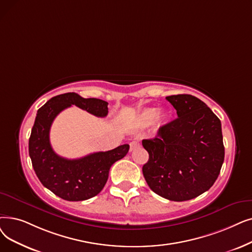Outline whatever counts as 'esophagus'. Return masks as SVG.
I'll return each instance as SVG.
<instances>
[{
    "mask_svg": "<svg viewBox=\"0 0 252 252\" xmlns=\"http://www.w3.org/2000/svg\"><path fill=\"white\" fill-rule=\"evenodd\" d=\"M139 145H140V143H139L138 141H132V142H130V143H129V150L133 151V150H134L135 148H137Z\"/></svg>",
    "mask_w": 252,
    "mask_h": 252,
    "instance_id": "1",
    "label": "esophagus"
}]
</instances>
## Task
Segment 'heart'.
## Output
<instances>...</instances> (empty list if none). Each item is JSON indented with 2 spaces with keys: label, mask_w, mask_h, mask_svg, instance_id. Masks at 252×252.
Here are the masks:
<instances>
[{
  "label": "heart",
  "mask_w": 252,
  "mask_h": 252,
  "mask_svg": "<svg viewBox=\"0 0 252 252\" xmlns=\"http://www.w3.org/2000/svg\"><path fill=\"white\" fill-rule=\"evenodd\" d=\"M168 118V113L167 112H160L158 108H147L144 109L139 115V124L142 126H149L158 119V122L159 125L163 123V120Z\"/></svg>",
  "instance_id": "obj_1"
}]
</instances>
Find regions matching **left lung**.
<instances>
[{"label":"left lung","mask_w":252,"mask_h":252,"mask_svg":"<svg viewBox=\"0 0 252 252\" xmlns=\"http://www.w3.org/2000/svg\"><path fill=\"white\" fill-rule=\"evenodd\" d=\"M177 118L142 141L149 159L142 168L148 187L170 201H189L207 191L224 159L221 123L211 109L190 94L166 96Z\"/></svg>","instance_id":"left-lung-1"}]
</instances>
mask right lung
Listing matches in <instances>:
<instances>
[{"label":"right lung","mask_w":252,"mask_h":252,"mask_svg":"<svg viewBox=\"0 0 252 252\" xmlns=\"http://www.w3.org/2000/svg\"><path fill=\"white\" fill-rule=\"evenodd\" d=\"M72 105L97 117L108 114V103L75 93L53 96L42 106L35 119L29 140V155L37 177L46 189L65 201H84L99 193L108 180L113 163L126 156L128 144L100 151L77 159H68L53 151L49 132L54 118Z\"/></svg>","instance_id":"right-lung-1"}]
</instances>
